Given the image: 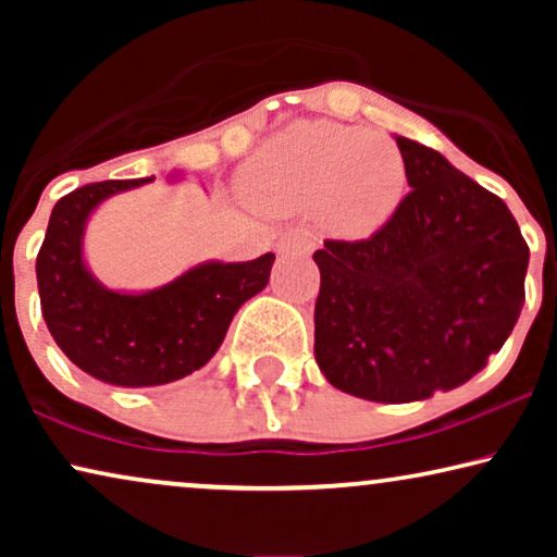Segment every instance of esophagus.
Segmentation results:
<instances>
[{"label": "esophagus", "instance_id": "esophagus-1", "mask_svg": "<svg viewBox=\"0 0 557 557\" xmlns=\"http://www.w3.org/2000/svg\"><path fill=\"white\" fill-rule=\"evenodd\" d=\"M296 248H311V243L304 238L301 233H286L284 238L278 240V253L281 256L292 253V250H296Z\"/></svg>", "mask_w": 557, "mask_h": 557}]
</instances>
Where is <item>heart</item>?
<instances>
[{"mask_svg": "<svg viewBox=\"0 0 557 557\" xmlns=\"http://www.w3.org/2000/svg\"><path fill=\"white\" fill-rule=\"evenodd\" d=\"M238 185L243 200L265 215L326 208L342 231L368 233L400 205L408 170L391 139L355 126L304 124L258 149Z\"/></svg>", "mask_w": 557, "mask_h": 557, "instance_id": "b5f03b06", "label": "heart"}]
</instances>
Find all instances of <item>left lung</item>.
<instances>
[{
	"label": "left lung",
	"instance_id": "left-lung-1",
	"mask_svg": "<svg viewBox=\"0 0 557 557\" xmlns=\"http://www.w3.org/2000/svg\"><path fill=\"white\" fill-rule=\"evenodd\" d=\"M408 185L362 240H324L314 355L334 387L375 403L451 391L484 370L524 304L530 248L497 195L398 136Z\"/></svg>",
	"mask_w": 557,
	"mask_h": 557
}]
</instances>
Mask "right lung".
Here are the masks:
<instances>
[{
    "mask_svg": "<svg viewBox=\"0 0 557 557\" xmlns=\"http://www.w3.org/2000/svg\"><path fill=\"white\" fill-rule=\"evenodd\" d=\"M151 180L94 182L60 197L35 263L58 347L83 372L124 387L164 385L200 370L223 345L235 311L269 284L276 258L202 263L147 294L109 292L83 263V225L106 197Z\"/></svg>",
    "mask_w": 557,
    "mask_h": 557,
    "instance_id": "right-lung-1",
    "label": "right lung"
}]
</instances>
